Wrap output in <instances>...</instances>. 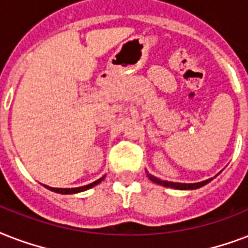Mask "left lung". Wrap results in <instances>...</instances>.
<instances>
[{"label": "left lung", "instance_id": "left-lung-1", "mask_svg": "<svg viewBox=\"0 0 248 248\" xmlns=\"http://www.w3.org/2000/svg\"><path fill=\"white\" fill-rule=\"evenodd\" d=\"M146 173H147V177L150 178L151 181L155 182V184H158V185L166 186V187H170V189H177V190H195L199 189V187H202V186L207 185L208 182H211L214 178H208L206 181H201V182H195V184H181V182H172V181H164V180H160V178L155 177L153 174H150L147 170H146Z\"/></svg>", "mask_w": 248, "mask_h": 248}]
</instances>
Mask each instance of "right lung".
<instances>
[{"label":"right lung","mask_w":248,"mask_h":248,"mask_svg":"<svg viewBox=\"0 0 248 248\" xmlns=\"http://www.w3.org/2000/svg\"><path fill=\"white\" fill-rule=\"evenodd\" d=\"M106 177V174L102 176V177L97 180V181L92 182L89 185H85V186H80V187H68V189H63V187H50V186L47 185H44V187H46L47 190H51V191H54V193H58V194H76V193H81V191H85V190H89L92 187H94L95 185H98L99 182H102L103 178Z\"/></svg>","instance_id":"1"}]
</instances>
